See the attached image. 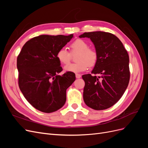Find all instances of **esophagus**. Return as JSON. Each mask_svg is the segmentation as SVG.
Returning a JSON list of instances; mask_svg holds the SVG:
<instances>
[{
	"mask_svg": "<svg viewBox=\"0 0 148 148\" xmlns=\"http://www.w3.org/2000/svg\"><path fill=\"white\" fill-rule=\"evenodd\" d=\"M75 76H76V78H80L82 77L81 75H79V74H76Z\"/></svg>",
	"mask_w": 148,
	"mask_h": 148,
	"instance_id": "esophagus-1",
	"label": "esophagus"
}]
</instances>
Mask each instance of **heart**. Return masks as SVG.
<instances>
[{
	"mask_svg": "<svg viewBox=\"0 0 148 148\" xmlns=\"http://www.w3.org/2000/svg\"><path fill=\"white\" fill-rule=\"evenodd\" d=\"M72 53L78 52L77 56V63L70 64L64 67L66 71L73 73H81L86 70L88 66H94L98 60V54L94 49L89 48V45L83 39H77L70 44ZM56 57L60 63L69 64L71 54L65 47L60 48L57 52Z\"/></svg>",
	"mask_w": 148,
	"mask_h": 148,
	"instance_id": "heart-1",
	"label": "heart"
}]
</instances>
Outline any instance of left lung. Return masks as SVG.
I'll use <instances>...</instances> for the list:
<instances>
[{"mask_svg": "<svg viewBox=\"0 0 148 148\" xmlns=\"http://www.w3.org/2000/svg\"><path fill=\"white\" fill-rule=\"evenodd\" d=\"M90 38L98 54L92 74L82 76L85 85L83 99L88 107L101 110L117 102L128 86L130 73L129 56L122 42L114 34L103 32L84 33L79 36Z\"/></svg>", "mask_w": 148, "mask_h": 148, "instance_id": "1", "label": "left lung"}]
</instances>
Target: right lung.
Returning <instances> with one entry per match:
<instances>
[{"label":"right lung","instance_id":"obj_1","mask_svg":"<svg viewBox=\"0 0 148 148\" xmlns=\"http://www.w3.org/2000/svg\"><path fill=\"white\" fill-rule=\"evenodd\" d=\"M73 37L41 35L26 42L17 57L18 86L26 99L35 109L51 113L64 106L66 90L75 80V75L62 76L57 52Z\"/></svg>","mask_w":148,"mask_h":148}]
</instances>
